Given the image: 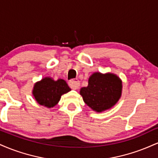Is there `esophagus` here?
Here are the masks:
<instances>
[{
	"label": "esophagus",
	"mask_w": 158,
	"mask_h": 158,
	"mask_svg": "<svg viewBox=\"0 0 158 158\" xmlns=\"http://www.w3.org/2000/svg\"><path fill=\"white\" fill-rule=\"evenodd\" d=\"M68 85H69V86L72 88V89L77 90L79 88L80 83H79V81L77 79H71V80L69 81Z\"/></svg>",
	"instance_id": "34e87169"
}]
</instances>
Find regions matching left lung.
I'll use <instances>...</instances> for the list:
<instances>
[{"label": "left lung", "mask_w": 158, "mask_h": 158, "mask_svg": "<svg viewBox=\"0 0 158 158\" xmlns=\"http://www.w3.org/2000/svg\"><path fill=\"white\" fill-rule=\"evenodd\" d=\"M122 88V81L117 75L97 72L90 77L88 86L81 88L80 94L87 106L99 113L118 102Z\"/></svg>", "instance_id": "8db88e82"}]
</instances>
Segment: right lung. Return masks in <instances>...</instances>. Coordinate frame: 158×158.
<instances>
[{
    "instance_id": "obj_1",
    "label": "right lung",
    "mask_w": 158,
    "mask_h": 158,
    "mask_svg": "<svg viewBox=\"0 0 158 158\" xmlns=\"http://www.w3.org/2000/svg\"><path fill=\"white\" fill-rule=\"evenodd\" d=\"M70 90L64 79L55 81L50 77H45L34 85L32 94L39 105L52 108L60 100L61 95Z\"/></svg>"
}]
</instances>
